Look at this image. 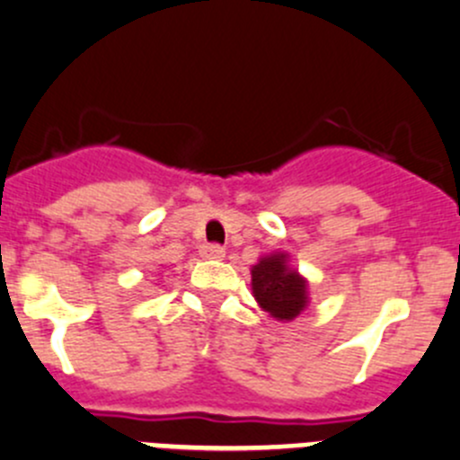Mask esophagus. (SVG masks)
Returning <instances> with one entry per match:
<instances>
[{
    "label": "esophagus",
    "instance_id": "34e87169",
    "mask_svg": "<svg viewBox=\"0 0 460 460\" xmlns=\"http://www.w3.org/2000/svg\"><path fill=\"white\" fill-rule=\"evenodd\" d=\"M200 255L208 257V260H223L226 257V248L218 246V243H203L200 246Z\"/></svg>",
    "mask_w": 460,
    "mask_h": 460
}]
</instances>
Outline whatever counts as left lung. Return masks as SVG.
Wrapping results in <instances>:
<instances>
[{"label": "left lung", "instance_id": "8db88e82", "mask_svg": "<svg viewBox=\"0 0 460 460\" xmlns=\"http://www.w3.org/2000/svg\"><path fill=\"white\" fill-rule=\"evenodd\" d=\"M252 293L264 312L293 321L307 305V284L287 266V255H270L252 266Z\"/></svg>", "mask_w": 460, "mask_h": 460}]
</instances>
